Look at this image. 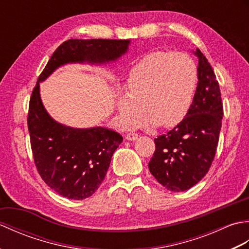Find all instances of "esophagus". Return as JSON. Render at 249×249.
Listing matches in <instances>:
<instances>
[{
  "label": "esophagus",
  "instance_id": "esophagus-1",
  "mask_svg": "<svg viewBox=\"0 0 249 249\" xmlns=\"http://www.w3.org/2000/svg\"><path fill=\"white\" fill-rule=\"evenodd\" d=\"M137 138H138V135L135 134V133H129V134L126 135V137H125V139L128 140V141H135Z\"/></svg>",
  "mask_w": 249,
  "mask_h": 249
}]
</instances>
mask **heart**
<instances>
[{
	"label": "heart",
	"mask_w": 249,
	"mask_h": 249,
	"mask_svg": "<svg viewBox=\"0 0 249 249\" xmlns=\"http://www.w3.org/2000/svg\"><path fill=\"white\" fill-rule=\"evenodd\" d=\"M196 84L197 66L188 54L156 51L144 55L128 73L126 94L116 98L122 125H138L143 109L151 125H178L190 108Z\"/></svg>",
	"instance_id": "1"
}]
</instances>
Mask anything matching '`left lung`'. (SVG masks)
<instances>
[{
	"label": "left lung",
	"instance_id": "left-lung-1",
	"mask_svg": "<svg viewBox=\"0 0 249 249\" xmlns=\"http://www.w3.org/2000/svg\"><path fill=\"white\" fill-rule=\"evenodd\" d=\"M198 83L186 116L166 135L158 136L150 172L171 192H184L204 178L214 160L224 115L218 81L199 49Z\"/></svg>",
	"mask_w": 249,
	"mask_h": 249
}]
</instances>
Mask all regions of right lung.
Returning a JSON list of instances; mask_svg holds the SVG:
<instances>
[{"label": "right lung", "instance_id": "1", "mask_svg": "<svg viewBox=\"0 0 249 249\" xmlns=\"http://www.w3.org/2000/svg\"><path fill=\"white\" fill-rule=\"evenodd\" d=\"M129 39H68L53 52L32 93L28 127L37 171L55 193L83 200L96 192L123 141L116 131L96 126L73 128L56 122L40 98V82L70 63L103 65L125 54Z\"/></svg>", "mask_w": 249, "mask_h": 249}]
</instances>
